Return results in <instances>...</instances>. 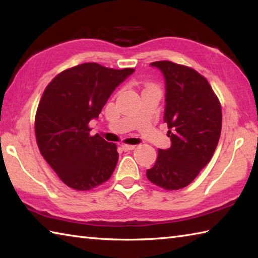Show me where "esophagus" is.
Wrapping results in <instances>:
<instances>
[{
	"mask_svg": "<svg viewBox=\"0 0 258 258\" xmlns=\"http://www.w3.org/2000/svg\"><path fill=\"white\" fill-rule=\"evenodd\" d=\"M121 148H123L124 151H130V150L135 149V146H132V145H123V146H121Z\"/></svg>",
	"mask_w": 258,
	"mask_h": 258,
	"instance_id": "esophagus-1",
	"label": "esophagus"
}]
</instances>
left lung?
Masks as SVG:
<instances>
[{
    "instance_id": "obj_1",
    "label": "left lung",
    "mask_w": 258,
    "mask_h": 258,
    "mask_svg": "<svg viewBox=\"0 0 258 258\" xmlns=\"http://www.w3.org/2000/svg\"><path fill=\"white\" fill-rule=\"evenodd\" d=\"M150 64L165 78L164 121L172 143L168 149H158L147 177L165 190H178L189 185L212 159L221 135V103L195 69L172 61Z\"/></svg>"
}]
</instances>
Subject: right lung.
<instances>
[{
  "label": "right lung",
  "mask_w": 258,
  "mask_h": 258,
  "mask_svg": "<svg viewBox=\"0 0 258 258\" xmlns=\"http://www.w3.org/2000/svg\"><path fill=\"white\" fill-rule=\"evenodd\" d=\"M133 68L112 69L82 63L56 75L46 86L35 117L37 146L44 159L69 187L86 191L110 178L118 161L115 143L91 137L109 97Z\"/></svg>",
  "instance_id": "add662e5"
}]
</instances>
